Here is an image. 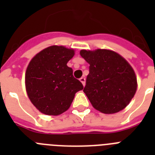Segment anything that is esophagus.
<instances>
[{"instance_id":"obj_1","label":"esophagus","mask_w":155,"mask_h":155,"mask_svg":"<svg viewBox=\"0 0 155 155\" xmlns=\"http://www.w3.org/2000/svg\"><path fill=\"white\" fill-rule=\"evenodd\" d=\"M80 81L81 82L83 85H84V86L85 85V78H84V77H81V78H80Z\"/></svg>"}]
</instances>
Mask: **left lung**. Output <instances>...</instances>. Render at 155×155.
<instances>
[{
	"instance_id": "1",
	"label": "left lung",
	"mask_w": 155,
	"mask_h": 155,
	"mask_svg": "<svg viewBox=\"0 0 155 155\" xmlns=\"http://www.w3.org/2000/svg\"><path fill=\"white\" fill-rule=\"evenodd\" d=\"M80 54L90 64L83 91L93 107L105 114L127 107L137 87L136 74L130 64L109 50H82Z\"/></svg>"
}]
</instances>
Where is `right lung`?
<instances>
[{
	"label": "right lung",
	"instance_id": "add662e5",
	"mask_svg": "<svg viewBox=\"0 0 155 155\" xmlns=\"http://www.w3.org/2000/svg\"><path fill=\"white\" fill-rule=\"evenodd\" d=\"M73 49L51 46L37 53L25 72V87L31 103L41 113L57 116L71 106L75 93L84 88L67 64Z\"/></svg>",
	"mask_w": 155,
	"mask_h": 155
}]
</instances>
